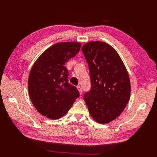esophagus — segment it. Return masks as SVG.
<instances>
[{
	"label": "esophagus",
	"instance_id": "34e87169",
	"mask_svg": "<svg viewBox=\"0 0 157 157\" xmlns=\"http://www.w3.org/2000/svg\"><path fill=\"white\" fill-rule=\"evenodd\" d=\"M78 90H79V94H80V95L82 94V87L80 86H78Z\"/></svg>",
	"mask_w": 157,
	"mask_h": 157
}]
</instances>
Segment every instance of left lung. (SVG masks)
Listing matches in <instances>:
<instances>
[{"instance_id": "left-lung-1", "label": "left lung", "mask_w": 157, "mask_h": 157, "mask_svg": "<svg viewBox=\"0 0 157 157\" xmlns=\"http://www.w3.org/2000/svg\"><path fill=\"white\" fill-rule=\"evenodd\" d=\"M82 51L88 62L91 83L84 101L96 122L108 123L120 115L129 101L128 73L118 53L107 43L90 42Z\"/></svg>"}]
</instances>
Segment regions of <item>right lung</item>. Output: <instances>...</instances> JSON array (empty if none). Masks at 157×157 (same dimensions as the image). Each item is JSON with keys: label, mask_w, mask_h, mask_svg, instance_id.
<instances>
[{"label": "right lung", "mask_w": 157, "mask_h": 157, "mask_svg": "<svg viewBox=\"0 0 157 157\" xmlns=\"http://www.w3.org/2000/svg\"><path fill=\"white\" fill-rule=\"evenodd\" d=\"M80 47V43L75 42L56 43L46 49L32 66L29 95L36 110L46 117H62L79 97L78 90L68 82L65 65Z\"/></svg>", "instance_id": "obj_1"}]
</instances>
